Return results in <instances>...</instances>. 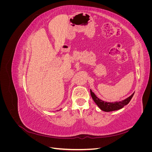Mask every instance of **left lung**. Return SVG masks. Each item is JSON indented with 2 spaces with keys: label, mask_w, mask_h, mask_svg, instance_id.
Segmentation results:
<instances>
[{
  "label": "left lung",
  "mask_w": 152,
  "mask_h": 152,
  "mask_svg": "<svg viewBox=\"0 0 152 152\" xmlns=\"http://www.w3.org/2000/svg\"><path fill=\"white\" fill-rule=\"evenodd\" d=\"M90 92H91V95L92 96V98H93V100L94 101V102L98 106L101 110H102L103 111H104V112L115 111V110H117L123 108L124 106L127 105L130 102V101L132 99L133 95L134 94V93L131 96H130L129 97L122 101V102L109 103V102H104V101H102V99H99L97 96L95 95V94L93 93V92L92 91L91 89L90 90Z\"/></svg>",
  "instance_id": "8db88e82"
}]
</instances>
